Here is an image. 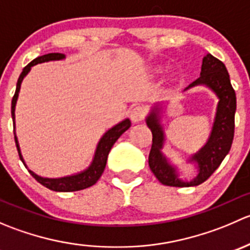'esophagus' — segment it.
<instances>
[{"label": "esophagus", "instance_id": "esophagus-1", "mask_svg": "<svg viewBox=\"0 0 250 250\" xmlns=\"http://www.w3.org/2000/svg\"><path fill=\"white\" fill-rule=\"evenodd\" d=\"M129 116H130V120L133 121V122H140V121H143L144 118H145L146 116V109L144 106H140V105H137V106L132 107V110H130L129 112Z\"/></svg>", "mask_w": 250, "mask_h": 250}]
</instances>
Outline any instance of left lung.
I'll return each mask as SVG.
<instances>
[{"instance_id":"obj_1","label":"left lung","mask_w":250,"mask_h":250,"mask_svg":"<svg viewBox=\"0 0 250 250\" xmlns=\"http://www.w3.org/2000/svg\"><path fill=\"white\" fill-rule=\"evenodd\" d=\"M197 84H206L211 88L219 98L215 122L208 143L192 160L198 163V175L190 183H184L178 178L175 169L167 162L161 152L163 146V130L158 122L157 110L152 111L146 120L152 133V146L148 155V166L161 184L175 188L197 186L204 183L221 165L230 151L234 135V112H236V93L231 85L230 76L223 62L211 54L203 58L201 76L188 88ZM186 88V89H188Z\"/></svg>"}]
</instances>
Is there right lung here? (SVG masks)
<instances>
[{
	"instance_id": "1",
	"label": "right lung",
	"mask_w": 250,
	"mask_h": 250,
	"mask_svg": "<svg viewBox=\"0 0 250 250\" xmlns=\"http://www.w3.org/2000/svg\"><path fill=\"white\" fill-rule=\"evenodd\" d=\"M64 58L65 55L62 54V53H49V54H44V55H41V57L36 58V59L32 60L31 62H29V64L22 69L21 74H20L19 78H18L16 93H14V97L13 99H12V118H13V121H14V110H16L17 99L20 90V84H21L22 78L26 76L27 72L30 71L31 66H34V65L36 64H40V62H49V60H60V59H64ZM129 127H130V121L125 120L121 123H118L117 125L111 128L110 130H107V132L104 134V137L100 139L99 144H98V147H97V151H95V156L92 165H90L89 168L85 169L84 172L76 174V175L65 176V178H59V179L42 178V176H39L37 174L31 172V170H29V173L31 174V175L34 176L40 184H42V185L46 186L47 188H49V190L52 191L70 192V191H78V190H83V188H89V186L94 185V184L99 180L103 172H104L105 166H106L107 156H109V152L111 147L113 146V144L117 141L118 138H120L121 135H122ZM14 140H16V145H17L18 153H19L20 160H21V162L24 163L22 156L21 153H20L19 144H18L16 133H14ZM25 167H26V166H25Z\"/></svg>"
}]
</instances>
